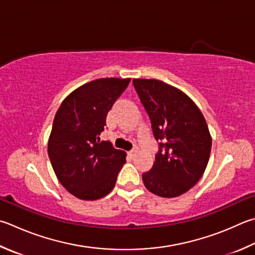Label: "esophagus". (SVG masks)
Wrapping results in <instances>:
<instances>
[{
  "instance_id": "34e87169",
  "label": "esophagus",
  "mask_w": 255,
  "mask_h": 255,
  "mask_svg": "<svg viewBox=\"0 0 255 255\" xmlns=\"http://www.w3.org/2000/svg\"><path fill=\"white\" fill-rule=\"evenodd\" d=\"M136 154H137V149H135V148H133V149H131L130 151H128V155L130 156L131 158H132V157H135Z\"/></svg>"
}]
</instances>
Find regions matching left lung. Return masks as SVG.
Segmentation results:
<instances>
[{"label": "left lung", "instance_id": "1", "mask_svg": "<svg viewBox=\"0 0 255 255\" xmlns=\"http://www.w3.org/2000/svg\"><path fill=\"white\" fill-rule=\"evenodd\" d=\"M149 116L159 151L150 170L142 174L148 191L160 197H177L189 191L205 172L212 137L195 103L177 89L157 79H132Z\"/></svg>", "mask_w": 255, "mask_h": 255}]
</instances>
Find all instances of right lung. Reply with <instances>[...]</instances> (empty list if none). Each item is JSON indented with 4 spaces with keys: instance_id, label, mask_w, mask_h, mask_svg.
Instances as JSON below:
<instances>
[{
    "instance_id": "right-lung-1",
    "label": "right lung",
    "mask_w": 255,
    "mask_h": 255,
    "mask_svg": "<svg viewBox=\"0 0 255 255\" xmlns=\"http://www.w3.org/2000/svg\"><path fill=\"white\" fill-rule=\"evenodd\" d=\"M130 78H101L77 88L62 101L52 125L48 154L62 186L83 201L113 191L126 152L100 140L106 118Z\"/></svg>"
}]
</instances>
